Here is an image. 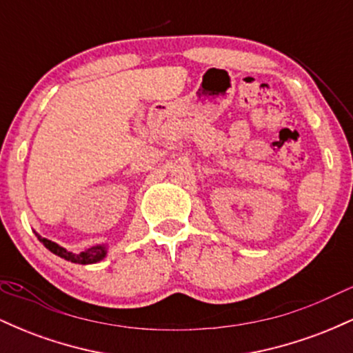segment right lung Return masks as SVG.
Returning a JSON list of instances; mask_svg holds the SVG:
<instances>
[{"label":"right lung","mask_w":353,"mask_h":353,"mask_svg":"<svg viewBox=\"0 0 353 353\" xmlns=\"http://www.w3.org/2000/svg\"><path fill=\"white\" fill-rule=\"evenodd\" d=\"M38 239H39V242H43V245L46 247V249H50L52 254L59 255V257L66 259V261H70V262H74V264H83V265L96 264V262L103 261L108 254L106 245H94V247H91V249L84 250V252L72 254V252H70V250L64 249V247L56 244V242L48 241V239H44L41 236H38Z\"/></svg>","instance_id":"1"}]
</instances>
